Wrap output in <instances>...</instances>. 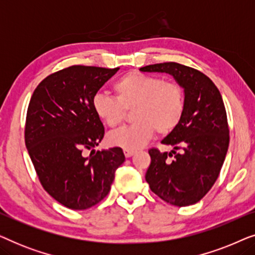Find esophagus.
<instances>
[{
	"label": "esophagus",
	"mask_w": 255,
	"mask_h": 255,
	"mask_svg": "<svg viewBox=\"0 0 255 255\" xmlns=\"http://www.w3.org/2000/svg\"><path fill=\"white\" fill-rule=\"evenodd\" d=\"M134 151H130V149H124V154L127 158H130V156H132L134 154Z\"/></svg>",
	"instance_id": "esophagus-1"
}]
</instances>
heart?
Instances as JSON below:
<instances>
[{"label":"heart","instance_id":"heart-1","mask_svg":"<svg viewBox=\"0 0 255 255\" xmlns=\"http://www.w3.org/2000/svg\"><path fill=\"white\" fill-rule=\"evenodd\" d=\"M116 97L97 93L93 97V109L103 123L116 128L124 120L125 110L133 109L134 124L111 132L108 141L124 149L141 148L156 131L168 134L182 120L186 100L183 89L159 76L132 72L115 83Z\"/></svg>","mask_w":255,"mask_h":255}]
</instances>
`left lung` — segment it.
<instances>
[{"instance_id":"1","label":"left lung","mask_w":255,"mask_h":255,"mask_svg":"<svg viewBox=\"0 0 255 255\" xmlns=\"http://www.w3.org/2000/svg\"><path fill=\"white\" fill-rule=\"evenodd\" d=\"M139 71L166 73L183 89L186 107L180 124L162 139L173 146L169 153L152 148L145 179L155 195L167 203L187 207L197 203L217 180L229 148L228 117L215 83L197 69L163 62ZM181 149L180 153H175ZM176 154L173 160L166 156Z\"/></svg>"}]
</instances>
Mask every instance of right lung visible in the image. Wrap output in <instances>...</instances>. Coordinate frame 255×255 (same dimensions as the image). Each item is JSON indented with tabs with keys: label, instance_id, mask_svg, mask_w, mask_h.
<instances>
[{
	"label": "right lung",
	"instance_id": "obj_1",
	"mask_svg": "<svg viewBox=\"0 0 255 255\" xmlns=\"http://www.w3.org/2000/svg\"><path fill=\"white\" fill-rule=\"evenodd\" d=\"M117 68L71 66L48 75L31 97L25 145L44 189L72 210H86L110 191L124 162L121 147L97 151L104 127L93 97ZM92 149L89 157L83 155Z\"/></svg>",
	"mask_w": 255,
	"mask_h": 255
}]
</instances>
